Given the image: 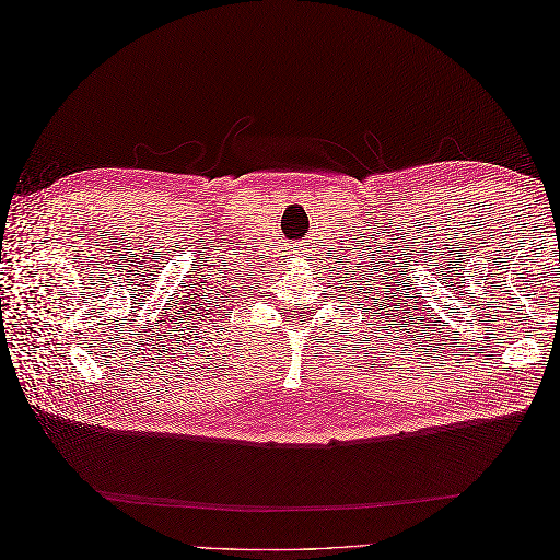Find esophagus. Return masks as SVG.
Segmentation results:
<instances>
[{
  "label": "esophagus",
  "instance_id": "obj_1",
  "mask_svg": "<svg viewBox=\"0 0 560 560\" xmlns=\"http://www.w3.org/2000/svg\"><path fill=\"white\" fill-rule=\"evenodd\" d=\"M294 254H296V257H303V249L296 245V252H294Z\"/></svg>",
  "mask_w": 560,
  "mask_h": 560
}]
</instances>
